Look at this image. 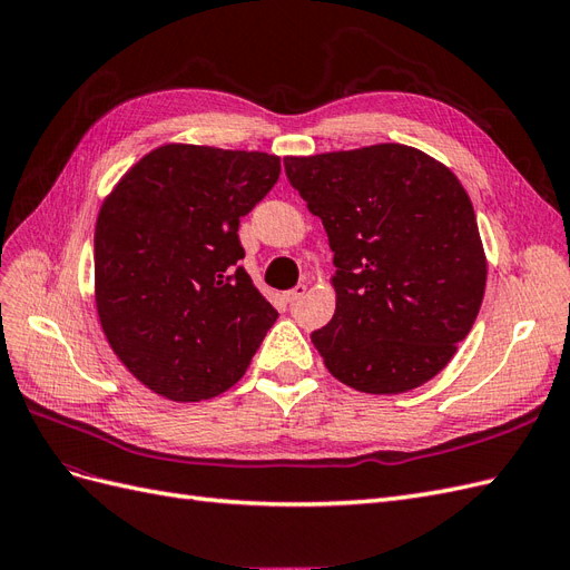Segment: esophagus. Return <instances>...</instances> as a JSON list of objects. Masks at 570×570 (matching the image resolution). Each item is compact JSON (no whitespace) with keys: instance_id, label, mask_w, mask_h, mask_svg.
Instances as JSON below:
<instances>
[{"instance_id":"1","label":"esophagus","mask_w":570,"mask_h":570,"mask_svg":"<svg viewBox=\"0 0 570 570\" xmlns=\"http://www.w3.org/2000/svg\"><path fill=\"white\" fill-rule=\"evenodd\" d=\"M304 295H306V285H302V283H299L297 287H292V289H287V292H285V295H283V299H285L287 304H295V302H297V299H302Z\"/></svg>"}]
</instances>
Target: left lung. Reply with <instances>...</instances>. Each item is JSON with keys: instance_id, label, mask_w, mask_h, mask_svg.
Listing matches in <instances>:
<instances>
[{"instance_id": "obj_1", "label": "left lung", "mask_w": 570, "mask_h": 570, "mask_svg": "<svg viewBox=\"0 0 570 570\" xmlns=\"http://www.w3.org/2000/svg\"><path fill=\"white\" fill-rule=\"evenodd\" d=\"M285 174L335 252V316L312 333L325 368L368 394L421 387L450 364L485 295L463 185L394 142L285 157Z\"/></svg>"}]
</instances>
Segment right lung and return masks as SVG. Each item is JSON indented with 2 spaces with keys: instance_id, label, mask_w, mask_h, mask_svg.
I'll use <instances>...</instances> for the list:
<instances>
[{
  "instance_id": "add662e5",
  "label": "right lung",
  "mask_w": 570,
  "mask_h": 570,
  "mask_svg": "<svg viewBox=\"0 0 570 570\" xmlns=\"http://www.w3.org/2000/svg\"><path fill=\"white\" fill-rule=\"evenodd\" d=\"M278 176L275 154L164 145L101 204L97 314L116 356L151 392L212 400L249 368L278 312L237 266V230Z\"/></svg>"
}]
</instances>
